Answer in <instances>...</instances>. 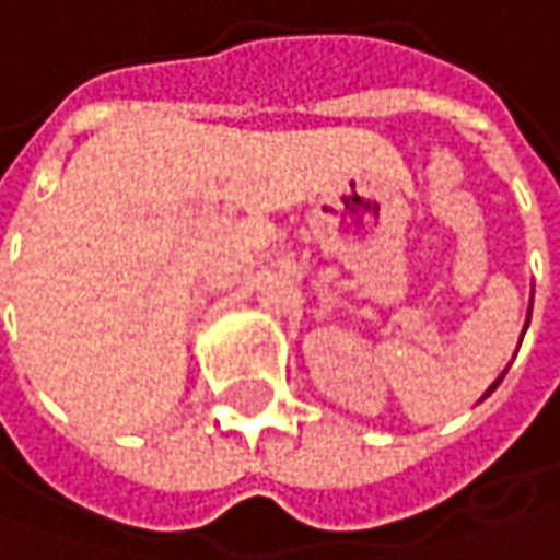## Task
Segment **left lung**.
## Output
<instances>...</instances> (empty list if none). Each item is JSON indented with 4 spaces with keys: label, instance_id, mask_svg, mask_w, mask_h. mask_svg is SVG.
Here are the masks:
<instances>
[{
    "label": "left lung",
    "instance_id": "1",
    "mask_svg": "<svg viewBox=\"0 0 560 560\" xmlns=\"http://www.w3.org/2000/svg\"><path fill=\"white\" fill-rule=\"evenodd\" d=\"M498 383H501V380H498ZM498 383H494V386H498ZM494 386H491V389H494ZM491 389H488V393H491ZM488 393H485V396H488Z\"/></svg>",
    "mask_w": 560,
    "mask_h": 560
}]
</instances>
